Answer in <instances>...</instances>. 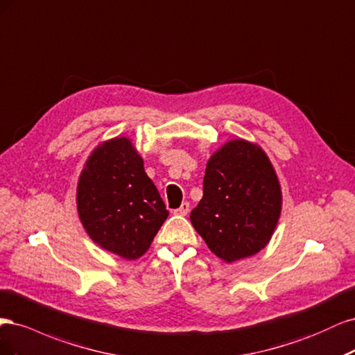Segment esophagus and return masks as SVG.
I'll list each match as a JSON object with an SVG mask.
<instances>
[{
  "label": "esophagus",
  "instance_id": "1",
  "mask_svg": "<svg viewBox=\"0 0 355 355\" xmlns=\"http://www.w3.org/2000/svg\"><path fill=\"white\" fill-rule=\"evenodd\" d=\"M189 209H190V203H189V202H182V203H181V207H180L178 209H175V211H174V214H175V215L184 216V215H187V214H189Z\"/></svg>",
  "mask_w": 355,
  "mask_h": 355
}]
</instances>
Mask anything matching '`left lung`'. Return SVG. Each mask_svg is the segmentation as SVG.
I'll list each match as a JSON object with an SVG mask.
<instances>
[{"label":"left lung","instance_id":"1","mask_svg":"<svg viewBox=\"0 0 355 355\" xmlns=\"http://www.w3.org/2000/svg\"><path fill=\"white\" fill-rule=\"evenodd\" d=\"M282 211V190L268 156L246 140H232L208 161L203 198L190 221L225 262L266 248Z\"/></svg>","mask_w":355,"mask_h":355}]
</instances>
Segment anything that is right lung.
I'll return each mask as SVG.
<instances>
[{
    "label": "right lung",
    "mask_w": 355,
    "mask_h": 355,
    "mask_svg": "<svg viewBox=\"0 0 355 355\" xmlns=\"http://www.w3.org/2000/svg\"><path fill=\"white\" fill-rule=\"evenodd\" d=\"M79 220L94 242L125 259L140 258L168 211L127 137L100 144L78 181Z\"/></svg>",
    "instance_id": "add662e5"
}]
</instances>
